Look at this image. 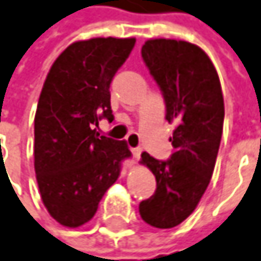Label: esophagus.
<instances>
[{"mask_svg": "<svg viewBox=\"0 0 261 261\" xmlns=\"http://www.w3.org/2000/svg\"><path fill=\"white\" fill-rule=\"evenodd\" d=\"M141 152H142L141 148H132V154H134V159H135V160H138V159L141 157Z\"/></svg>", "mask_w": 261, "mask_h": 261, "instance_id": "esophagus-1", "label": "esophagus"}]
</instances>
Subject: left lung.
Here are the masks:
<instances>
[{
	"label": "left lung",
	"mask_w": 261,
	"mask_h": 261,
	"mask_svg": "<svg viewBox=\"0 0 261 261\" xmlns=\"http://www.w3.org/2000/svg\"><path fill=\"white\" fill-rule=\"evenodd\" d=\"M142 59L166 101V120L176 123L175 152L160 162L142 152L139 163L155 176V194L139 204V215L154 228L169 229L188 217L210 184L223 132L225 102L210 57L195 44L148 39Z\"/></svg>",
	"instance_id": "left-lung-1"
}]
</instances>
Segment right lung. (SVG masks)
Here are the masks:
<instances>
[{
	"label": "right lung",
	"instance_id": "right-lung-1",
	"mask_svg": "<svg viewBox=\"0 0 261 261\" xmlns=\"http://www.w3.org/2000/svg\"><path fill=\"white\" fill-rule=\"evenodd\" d=\"M135 38H91L67 46L53 63L35 113V173L49 216L79 228L130 159L126 141L99 137L98 120H113L110 84Z\"/></svg>",
	"mask_w": 261,
	"mask_h": 261
}]
</instances>
